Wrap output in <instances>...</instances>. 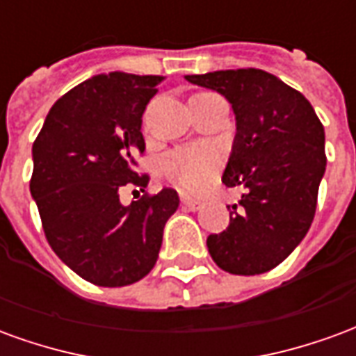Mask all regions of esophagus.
I'll list each match as a JSON object with an SVG mask.
<instances>
[{"mask_svg": "<svg viewBox=\"0 0 356 356\" xmlns=\"http://www.w3.org/2000/svg\"><path fill=\"white\" fill-rule=\"evenodd\" d=\"M181 202H183V206H185L186 209H191V211H196V209H200V206H202V202L193 200V198H186V196H183V198H181Z\"/></svg>", "mask_w": 356, "mask_h": 356, "instance_id": "obj_1", "label": "esophagus"}]
</instances>
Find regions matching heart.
<instances>
[{
  "label": "heart",
  "mask_w": 356,
  "mask_h": 356,
  "mask_svg": "<svg viewBox=\"0 0 356 356\" xmlns=\"http://www.w3.org/2000/svg\"><path fill=\"white\" fill-rule=\"evenodd\" d=\"M221 163V148L211 143H193L168 154L163 175L185 194H204L217 181Z\"/></svg>",
  "instance_id": "heart-1"
}]
</instances>
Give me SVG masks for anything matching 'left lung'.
I'll list each match as a JSON object with an SVG mask.
<instances>
[{"label": "left lung", "mask_w": 356, "mask_h": 356, "mask_svg": "<svg viewBox=\"0 0 356 356\" xmlns=\"http://www.w3.org/2000/svg\"><path fill=\"white\" fill-rule=\"evenodd\" d=\"M232 104L236 135L227 186H244L231 223L209 234L211 259L231 275H261L305 238L326 170L324 127L303 95L257 68L185 76ZM231 208V206H227Z\"/></svg>", "instance_id": "8db88e82"}]
</instances>
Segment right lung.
Returning <instances> with one entry per match:
<instances>
[{"label": "right lung", "mask_w": 356, "mask_h": 356, "mask_svg": "<svg viewBox=\"0 0 356 356\" xmlns=\"http://www.w3.org/2000/svg\"><path fill=\"white\" fill-rule=\"evenodd\" d=\"M162 76L108 72L63 95L32 147L30 193L45 238L76 275L97 286H129L158 259L163 227L179 196L173 188L124 206L120 188H147L135 171L145 152L143 112Z\"/></svg>", "instance_id": "right-lung-1"}]
</instances>
